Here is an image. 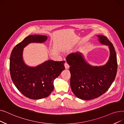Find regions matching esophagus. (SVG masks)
I'll return each mask as SVG.
<instances>
[{
  "mask_svg": "<svg viewBox=\"0 0 124 124\" xmlns=\"http://www.w3.org/2000/svg\"><path fill=\"white\" fill-rule=\"evenodd\" d=\"M64 66H65V69H68L69 67V65H68V63L67 62H65V64H64Z\"/></svg>",
  "mask_w": 124,
  "mask_h": 124,
  "instance_id": "34e87169",
  "label": "esophagus"
}]
</instances>
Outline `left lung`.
Listing matches in <instances>:
<instances>
[{
  "label": "left lung",
  "mask_w": 124,
  "mask_h": 124,
  "mask_svg": "<svg viewBox=\"0 0 124 124\" xmlns=\"http://www.w3.org/2000/svg\"><path fill=\"white\" fill-rule=\"evenodd\" d=\"M97 36L100 44L108 46L109 50L108 60L104 65H91L79 52L70 54L66 57L70 66L71 90L78 98L82 100L95 99L105 93L116 74L117 59L114 46L105 36Z\"/></svg>",
  "instance_id": "left-lung-1"
}]
</instances>
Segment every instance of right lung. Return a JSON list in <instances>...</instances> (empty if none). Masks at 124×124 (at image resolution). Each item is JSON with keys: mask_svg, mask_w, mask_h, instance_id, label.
<instances>
[{"mask_svg": "<svg viewBox=\"0 0 124 124\" xmlns=\"http://www.w3.org/2000/svg\"><path fill=\"white\" fill-rule=\"evenodd\" d=\"M46 35H29L14 48L10 57V76L15 85L26 97L38 100L49 96L54 81L65 69L63 61L48 60L36 66H29L23 60L24 48L31 43H44Z\"/></svg>", "mask_w": 124, "mask_h": 124, "instance_id": "right-lung-1", "label": "right lung"}]
</instances>
